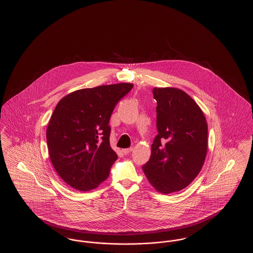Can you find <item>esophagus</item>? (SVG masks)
<instances>
[{
	"label": "esophagus",
	"mask_w": 253,
	"mask_h": 253,
	"mask_svg": "<svg viewBox=\"0 0 253 253\" xmlns=\"http://www.w3.org/2000/svg\"><path fill=\"white\" fill-rule=\"evenodd\" d=\"M133 151V147H130V148H125V149H123L122 150V152L124 153V154H129L130 152H132Z\"/></svg>",
	"instance_id": "1"
}]
</instances>
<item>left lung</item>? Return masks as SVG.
<instances>
[{"label": "left lung", "instance_id": "8db88e82", "mask_svg": "<svg viewBox=\"0 0 253 253\" xmlns=\"http://www.w3.org/2000/svg\"><path fill=\"white\" fill-rule=\"evenodd\" d=\"M153 97L158 135L142 169L158 192L170 194L186 188L201 170L208 126L200 108L183 90L155 87Z\"/></svg>", "mask_w": 253, "mask_h": 253}]
</instances>
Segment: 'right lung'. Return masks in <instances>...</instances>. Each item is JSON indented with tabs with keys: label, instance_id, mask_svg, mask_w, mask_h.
<instances>
[{
	"label": "right lung",
	"instance_id": "add662e5",
	"mask_svg": "<svg viewBox=\"0 0 253 253\" xmlns=\"http://www.w3.org/2000/svg\"><path fill=\"white\" fill-rule=\"evenodd\" d=\"M132 84L100 85L62 98L48 124L51 162L61 179L79 191H90L106 180L117 153L110 145L112 113Z\"/></svg>",
	"mask_w": 253,
	"mask_h": 253
}]
</instances>
